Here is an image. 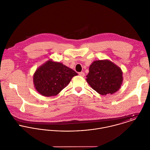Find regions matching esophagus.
I'll return each instance as SVG.
<instances>
[{"label":"esophagus","instance_id":"1","mask_svg":"<svg viewBox=\"0 0 150 150\" xmlns=\"http://www.w3.org/2000/svg\"><path fill=\"white\" fill-rule=\"evenodd\" d=\"M79 76H81V77H84V76H85V73H84V72H80L79 73Z\"/></svg>","mask_w":150,"mask_h":150}]
</instances>
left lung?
<instances>
[{
  "mask_svg": "<svg viewBox=\"0 0 150 150\" xmlns=\"http://www.w3.org/2000/svg\"><path fill=\"white\" fill-rule=\"evenodd\" d=\"M86 80L98 93L113 94L120 89L122 83V71L109 60L95 61L89 66Z\"/></svg>",
  "mask_w": 150,
  "mask_h": 150,
  "instance_id": "left-lung-1",
  "label": "left lung"
}]
</instances>
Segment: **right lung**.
<instances>
[{"mask_svg":"<svg viewBox=\"0 0 150 150\" xmlns=\"http://www.w3.org/2000/svg\"><path fill=\"white\" fill-rule=\"evenodd\" d=\"M78 74L62 63L47 61L33 75V83L37 91L44 96L58 95Z\"/></svg>","mask_w":150,"mask_h":150,"instance_id":"right-lung-1","label":"right lung"}]
</instances>
